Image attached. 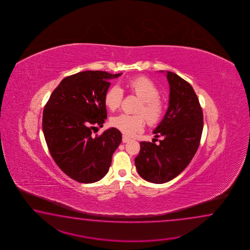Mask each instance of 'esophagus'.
<instances>
[{
  "mask_svg": "<svg viewBox=\"0 0 250 250\" xmlns=\"http://www.w3.org/2000/svg\"><path fill=\"white\" fill-rule=\"evenodd\" d=\"M131 139L129 138H127L126 136H123V143H127V142H129Z\"/></svg>",
  "mask_w": 250,
  "mask_h": 250,
  "instance_id": "34e87169",
  "label": "esophagus"
}]
</instances>
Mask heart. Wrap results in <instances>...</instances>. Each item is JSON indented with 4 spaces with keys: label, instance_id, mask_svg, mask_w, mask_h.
<instances>
[{
    "label": "heart",
    "instance_id": "1",
    "mask_svg": "<svg viewBox=\"0 0 250 250\" xmlns=\"http://www.w3.org/2000/svg\"><path fill=\"white\" fill-rule=\"evenodd\" d=\"M126 86L141 100L137 112L143 114L151 125L158 123L165 112V105L160 100V91L154 82L146 77H137L128 80ZM123 98V89L119 85H112L105 92L104 101L107 109L113 112L120 107ZM110 123L124 134L132 135L143 128L145 119L140 114L121 113L112 117Z\"/></svg>",
    "mask_w": 250,
    "mask_h": 250
}]
</instances>
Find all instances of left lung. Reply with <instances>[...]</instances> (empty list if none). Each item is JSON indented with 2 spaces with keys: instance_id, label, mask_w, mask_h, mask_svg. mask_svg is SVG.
<instances>
[{
  "instance_id": "obj_1",
  "label": "left lung",
  "mask_w": 250,
  "mask_h": 250,
  "mask_svg": "<svg viewBox=\"0 0 250 250\" xmlns=\"http://www.w3.org/2000/svg\"><path fill=\"white\" fill-rule=\"evenodd\" d=\"M165 75L170 85L169 106L153 131L154 138L162 139L159 144L140 142V152L135 158L138 174L155 184L171 181L189 165L204 127L202 109L191 85L173 72Z\"/></svg>"
}]
</instances>
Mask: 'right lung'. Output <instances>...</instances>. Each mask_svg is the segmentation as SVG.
Returning <instances> with one entry per match:
<instances>
[{"mask_svg": "<svg viewBox=\"0 0 250 250\" xmlns=\"http://www.w3.org/2000/svg\"><path fill=\"white\" fill-rule=\"evenodd\" d=\"M123 73L86 70L64 78L42 112V131L54 162L65 174L81 183L106 175L122 133L110 127L99 137L95 127L107 118L104 97L110 80Z\"/></svg>", "mask_w": 250, "mask_h": 250, "instance_id": "1", "label": "right lung"}]
</instances>
